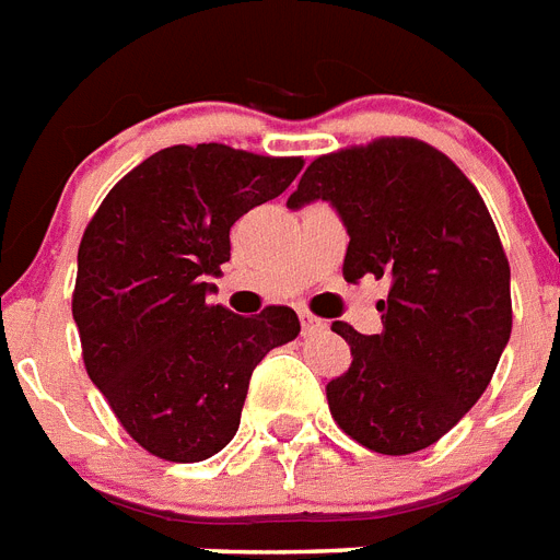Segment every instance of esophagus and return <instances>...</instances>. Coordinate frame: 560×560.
<instances>
[{
	"instance_id": "obj_1",
	"label": "esophagus",
	"mask_w": 560,
	"mask_h": 560,
	"mask_svg": "<svg viewBox=\"0 0 560 560\" xmlns=\"http://www.w3.org/2000/svg\"><path fill=\"white\" fill-rule=\"evenodd\" d=\"M302 330H304V336L325 334V330H327V322L316 319V316H311V313H307V311H302Z\"/></svg>"
}]
</instances>
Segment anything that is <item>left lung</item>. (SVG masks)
Here are the masks:
<instances>
[{
  "label": "left lung",
  "instance_id": "8db88e82",
  "mask_svg": "<svg viewBox=\"0 0 560 560\" xmlns=\"http://www.w3.org/2000/svg\"><path fill=\"white\" fill-rule=\"evenodd\" d=\"M327 201L348 230L345 279H388L383 334L334 322L351 345L327 383L345 434L371 452L438 443L475 406L512 334L509 261L483 198L443 152L385 138L307 166L290 209Z\"/></svg>",
  "mask_w": 560,
  "mask_h": 560
}]
</instances>
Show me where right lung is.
Instances as JSON below:
<instances>
[{
  "label": "right lung",
  "instance_id": "right-lung-1",
  "mask_svg": "<svg viewBox=\"0 0 560 560\" xmlns=\"http://www.w3.org/2000/svg\"><path fill=\"white\" fill-rule=\"evenodd\" d=\"M299 170V158L221 143L161 149L85 226L71 304L85 371L154 457L198 463L221 452L256 365L302 330L290 307L247 319L209 304L230 261V226L279 198Z\"/></svg>",
  "mask_w": 560,
  "mask_h": 560
}]
</instances>
